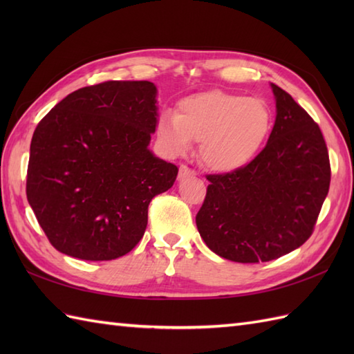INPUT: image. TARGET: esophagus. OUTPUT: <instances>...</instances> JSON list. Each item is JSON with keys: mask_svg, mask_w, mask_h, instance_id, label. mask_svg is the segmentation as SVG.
<instances>
[{"mask_svg": "<svg viewBox=\"0 0 354 354\" xmlns=\"http://www.w3.org/2000/svg\"><path fill=\"white\" fill-rule=\"evenodd\" d=\"M194 175H196V173H194V170H192L190 167H187V165H181V167H179L178 179H179V181H183V179L194 176Z\"/></svg>", "mask_w": 354, "mask_h": 354, "instance_id": "esophagus-1", "label": "esophagus"}]
</instances>
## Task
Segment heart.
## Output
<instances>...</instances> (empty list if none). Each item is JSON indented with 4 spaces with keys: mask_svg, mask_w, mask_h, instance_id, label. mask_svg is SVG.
Returning a JSON list of instances; mask_svg holds the SVG:
<instances>
[{
    "mask_svg": "<svg viewBox=\"0 0 354 354\" xmlns=\"http://www.w3.org/2000/svg\"><path fill=\"white\" fill-rule=\"evenodd\" d=\"M272 127V112L259 97L209 91L185 97L176 114H161L156 140L167 155L178 156L199 141V158L209 170L228 173L257 155Z\"/></svg>",
    "mask_w": 354,
    "mask_h": 354,
    "instance_id": "obj_1",
    "label": "heart"
}]
</instances>
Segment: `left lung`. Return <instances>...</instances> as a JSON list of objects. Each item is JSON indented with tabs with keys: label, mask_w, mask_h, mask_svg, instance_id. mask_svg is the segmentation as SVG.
<instances>
[{
	"label": "left lung",
	"mask_w": 354,
	"mask_h": 354,
	"mask_svg": "<svg viewBox=\"0 0 354 354\" xmlns=\"http://www.w3.org/2000/svg\"><path fill=\"white\" fill-rule=\"evenodd\" d=\"M275 123L265 149L225 175H208L196 225L207 246L239 263L270 261L312 236L330 187L324 137L312 117L274 84Z\"/></svg>",
	"instance_id": "obj_1"
}]
</instances>
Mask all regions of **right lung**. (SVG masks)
I'll return each instance as SVG.
<instances>
[{
	"instance_id": "add662e5",
	"label": "right lung",
	"mask_w": 354,
	"mask_h": 354,
	"mask_svg": "<svg viewBox=\"0 0 354 354\" xmlns=\"http://www.w3.org/2000/svg\"><path fill=\"white\" fill-rule=\"evenodd\" d=\"M158 122L156 86L111 80L59 102L35 129L27 199L59 252L114 260L132 251L147 208L178 167L149 149Z\"/></svg>"
}]
</instances>
